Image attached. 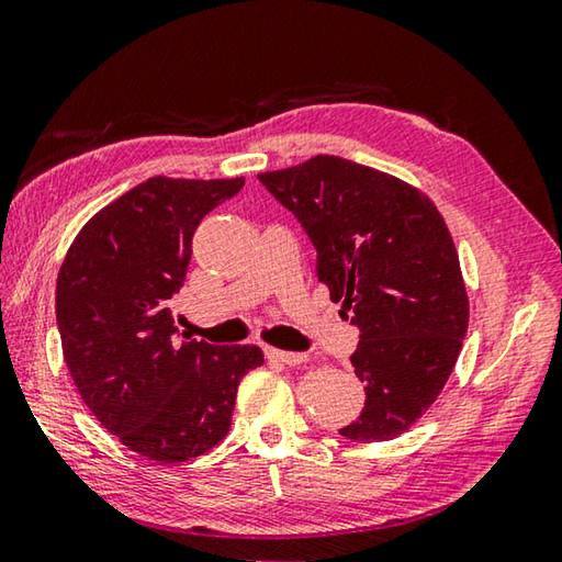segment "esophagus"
Listing matches in <instances>:
<instances>
[{
	"label": "esophagus",
	"instance_id": "obj_1",
	"mask_svg": "<svg viewBox=\"0 0 562 562\" xmlns=\"http://www.w3.org/2000/svg\"><path fill=\"white\" fill-rule=\"evenodd\" d=\"M270 361H278L284 366H300L307 361V353H297V351H282V349H265Z\"/></svg>",
	"mask_w": 562,
	"mask_h": 562
}]
</instances>
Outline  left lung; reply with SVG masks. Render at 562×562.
Returning a JSON list of instances; mask_svg holds the SVG:
<instances>
[{
	"label": "left lung",
	"mask_w": 562,
	"mask_h": 562,
	"mask_svg": "<svg viewBox=\"0 0 562 562\" xmlns=\"http://www.w3.org/2000/svg\"><path fill=\"white\" fill-rule=\"evenodd\" d=\"M258 179L307 231L319 282L361 331L351 363L366 405L339 435L393 440L442 393L469 326L442 213L413 183L334 155Z\"/></svg>",
	"instance_id": "obj_1"
}]
</instances>
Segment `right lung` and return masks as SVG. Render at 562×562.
Here are the masks:
<instances>
[{
    "mask_svg": "<svg viewBox=\"0 0 562 562\" xmlns=\"http://www.w3.org/2000/svg\"><path fill=\"white\" fill-rule=\"evenodd\" d=\"M243 183L142 181L80 228L60 265L56 319L70 379L98 423L151 462H187L216 447L240 379L265 361L252 344H179L169 312L193 231Z\"/></svg>",
    "mask_w": 562,
    "mask_h": 562,
    "instance_id": "right-lung-1",
    "label": "right lung"
}]
</instances>
